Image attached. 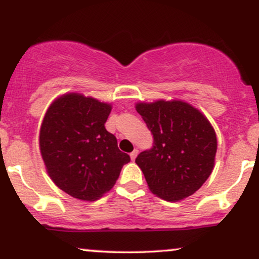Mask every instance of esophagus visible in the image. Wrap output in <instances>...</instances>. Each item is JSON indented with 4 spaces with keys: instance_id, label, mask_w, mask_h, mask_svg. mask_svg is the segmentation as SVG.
<instances>
[{
    "instance_id": "34e87169",
    "label": "esophagus",
    "mask_w": 259,
    "mask_h": 259,
    "mask_svg": "<svg viewBox=\"0 0 259 259\" xmlns=\"http://www.w3.org/2000/svg\"><path fill=\"white\" fill-rule=\"evenodd\" d=\"M138 153H139V150H138V148H135V150H134L133 152L130 153V158H132V160H135L136 157H138Z\"/></svg>"
}]
</instances>
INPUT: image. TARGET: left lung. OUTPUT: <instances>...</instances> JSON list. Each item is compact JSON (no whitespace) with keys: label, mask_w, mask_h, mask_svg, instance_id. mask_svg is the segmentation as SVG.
Masks as SVG:
<instances>
[{"label":"left lung","mask_w":259,"mask_h":259,"mask_svg":"<svg viewBox=\"0 0 259 259\" xmlns=\"http://www.w3.org/2000/svg\"><path fill=\"white\" fill-rule=\"evenodd\" d=\"M153 147L136 157L151 192L169 202L195 194L214 167L217 135L203 113L181 100L138 102Z\"/></svg>","instance_id":"obj_1"}]
</instances>
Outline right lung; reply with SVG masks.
Instances as JSON below:
<instances>
[{
    "label": "right lung",
    "mask_w": 259,
    "mask_h": 259,
    "mask_svg": "<svg viewBox=\"0 0 259 259\" xmlns=\"http://www.w3.org/2000/svg\"><path fill=\"white\" fill-rule=\"evenodd\" d=\"M111 111V103L68 92L53 101L41 123L38 145L47 173L78 200L102 197L130 162L105 127Z\"/></svg>",
    "instance_id": "1"
}]
</instances>
